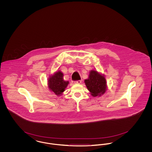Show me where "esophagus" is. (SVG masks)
<instances>
[{
	"instance_id": "1",
	"label": "esophagus",
	"mask_w": 152,
	"mask_h": 152,
	"mask_svg": "<svg viewBox=\"0 0 152 152\" xmlns=\"http://www.w3.org/2000/svg\"><path fill=\"white\" fill-rule=\"evenodd\" d=\"M81 80H77V81H75L74 83L75 84H81Z\"/></svg>"
}]
</instances>
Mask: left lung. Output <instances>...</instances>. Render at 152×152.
Listing matches in <instances>:
<instances>
[{
    "mask_svg": "<svg viewBox=\"0 0 152 152\" xmlns=\"http://www.w3.org/2000/svg\"><path fill=\"white\" fill-rule=\"evenodd\" d=\"M85 83L91 94L96 97L104 94L107 90L106 79L104 76L95 71H91L88 79L85 80Z\"/></svg>",
    "mask_w": 152,
    "mask_h": 152,
    "instance_id": "left-lung-1",
    "label": "left lung"
}]
</instances>
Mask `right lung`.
<instances>
[{
    "mask_svg": "<svg viewBox=\"0 0 152 152\" xmlns=\"http://www.w3.org/2000/svg\"><path fill=\"white\" fill-rule=\"evenodd\" d=\"M69 82L63 79V74L60 71L55 73L48 79V87L54 94L59 96L64 91Z\"/></svg>",
    "mask_w": 152,
    "mask_h": 152,
    "instance_id": "obj_1",
    "label": "right lung"
}]
</instances>
